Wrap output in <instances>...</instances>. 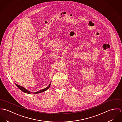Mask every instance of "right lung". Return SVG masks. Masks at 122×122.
<instances>
[{
  "instance_id": "obj_1",
  "label": "right lung",
  "mask_w": 122,
  "mask_h": 122,
  "mask_svg": "<svg viewBox=\"0 0 122 122\" xmlns=\"http://www.w3.org/2000/svg\"><path fill=\"white\" fill-rule=\"evenodd\" d=\"M51 82L50 84H49V85L47 87H46V88H44V89H41V90H39V91H37V92H31L30 91L27 90V89H26L25 88H24V87H23V86H19V85H17V84H15V85L17 86L20 90H21V91H22V92H23L24 93H27V94H39V93H42V92H43L46 91L47 90H48V89L50 88V86H51Z\"/></svg>"
}]
</instances>
